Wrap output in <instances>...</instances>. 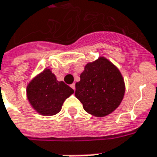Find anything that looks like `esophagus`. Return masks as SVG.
<instances>
[{
	"label": "esophagus",
	"mask_w": 157,
	"mask_h": 157,
	"mask_svg": "<svg viewBox=\"0 0 157 157\" xmlns=\"http://www.w3.org/2000/svg\"><path fill=\"white\" fill-rule=\"evenodd\" d=\"M71 87L72 88L73 90H75V83H73V84L71 85Z\"/></svg>",
	"instance_id": "obj_1"
}]
</instances>
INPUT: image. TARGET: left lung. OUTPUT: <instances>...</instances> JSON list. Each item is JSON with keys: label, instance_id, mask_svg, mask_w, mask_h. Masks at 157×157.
I'll return each instance as SVG.
<instances>
[{"label": "left lung", "instance_id": "left-lung-1", "mask_svg": "<svg viewBox=\"0 0 157 157\" xmlns=\"http://www.w3.org/2000/svg\"><path fill=\"white\" fill-rule=\"evenodd\" d=\"M75 83V96L84 110L96 117L112 113L121 103L126 86L121 73L104 56L88 62Z\"/></svg>", "mask_w": 157, "mask_h": 157}]
</instances>
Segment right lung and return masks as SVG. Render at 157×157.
<instances>
[{"mask_svg":"<svg viewBox=\"0 0 157 157\" xmlns=\"http://www.w3.org/2000/svg\"><path fill=\"white\" fill-rule=\"evenodd\" d=\"M73 93L72 88L57 81L50 68L37 74L26 86V97L31 107L46 117L57 114L64 101Z\"/></svg>","mask_w":157,"mask_h":157,"instance_id":"1","label":"right lung"}]
</instances>
